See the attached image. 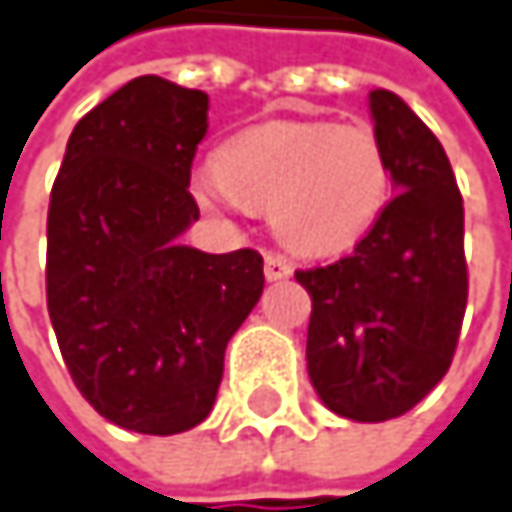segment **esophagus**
<instances>
[{
    "instance_id": "esophagus-1",
    "label": "esophagus",
    "mask_w": 512,
    "mask_h": 512,
    "mask_svg": "<svg viewBox=\"0 0 512 512\" xmlns=\"http://www.w3.org/2000/svg\"><path fill=\"white\" fill-rule=\"evenodd\" d=\"M263 272H266L269 281H281V278H290L293 275V266H290L287 257L266 252V257H263Z\"/></svg>"
}]
</instances>
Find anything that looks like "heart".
Wrapping results in <instances>:
<instances>
[{"instance_id":"heart-1","label":"heart","mask_w":512,"mask_h":512,"mask_svg":"<svg viewBox=\"0 0 512 512\" xmlns=\"http://www.w3.org/2000/svg\"><path fill=\"white\" fill-rule=\"evenodd\" d=\"M216 216L269 208L275 234L304 255H334L369 234L387 205L390 163L369 125L266 122L231 137L190 175Z\"/></svg>"}]
</instances>
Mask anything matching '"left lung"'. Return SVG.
<instances>
[{"label": "left lung", "mask_w": 512, "mask_h": 512, "mask_svg": "<svg viewBox=\"0 0 512 512\" xmlns=\"http://www.w3.org/2000/svg\"><path fill=\"white\" fill-rule=\"evenodd\" d=\"M369 111L398 193L351 255L299 269L296 281L313 302L307 375L322 404L387 422L448 372L469 272L463 196L440 140L390 90H372Z\"/></svg>", "instance_id": "obj_1"}]
</instances>
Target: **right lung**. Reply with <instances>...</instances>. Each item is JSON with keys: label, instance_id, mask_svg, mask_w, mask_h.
<instances>
[{"label": "right lung", "instance_id": "obj_1", "mask_svg": "<svg viewBox=\"0 0 512 512\" xmlns=\"http://www.w3.org/2000/svg\"><path fill=\"white\" fill-rule=\"evenodd\" d=\"M208 93L140 75L72 128L46 219V304L78 393L125 431L205 422L263 293L255 249L181 246Z\"/></svg>", "mask_w": 512, "mask_h": 512}]
</instances>
